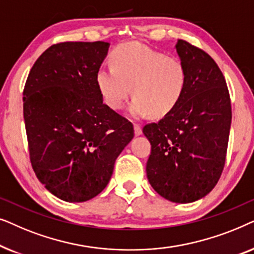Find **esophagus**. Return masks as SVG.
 <instances>
[{
  "label": "esophagus",
  "mask_w": 254,
  "mask_h": 254,
  "mask_svg": "<svg viewBox=\"0 0 254 254\" xmlns=\"http://www.w3.org/2000/svg\"><path fill=\"white\" fill-rule=\"evenodd\" d=\"M134 131H135V135L138 136V135L142 134V128L138 124H134Z\"/></svg>",
  "instance_id": "34e87169"
}]
</instances>
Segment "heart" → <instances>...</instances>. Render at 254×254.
Wrapping results in <instances>:
<instances>
[{
  "instance_id": "heart-1",
  "label": "heart",
  "mask_w": 254,
  "mask_h": 254,
  "mask_svg": "<svg viewBox=\"0 0 254 254\" xmlns=\"http://www.w3.org/2000/svg\"><path fill=\"white\" fill-rule=\"evenodd\" d=\"M111 61L112 65H102L96 75L99 91L111 109L120 110L133 93L131 117L150 114L161 118L171 112L183 98L187 71L178 59L129 41L114 48Z\"/></svg>"
}]
</instances>
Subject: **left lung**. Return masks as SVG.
<instances>
[{"label": "left lung", "mask_w": 254, "mask_h": 254, "mask_svg": "<svg viewBox=\"0 0 254 254\" xmlns=\"http://www.w3.org/2000/svg\"><path fill=\"white\" fill-rule=\"evenodd\" d=\"M176 50L186 68L187 86L171 112L143 127L151 144L147 177L161 196L189 203L206 196L223 171L231 102L210 55L182 39Z\"/></svg>", "instance_id": "1"}]
</instances>
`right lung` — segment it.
Listing matches in <instances>:
<instances>
[{
    "label": "right lung",
    "instance_id": "right-lung-1",
    "mask_svg": "<svg viewBox=\"0 0 254 254\" xmlns=\"http://www.w3.org/2000/svg\"><path fill=\"white\" fill-rule=\"evenodd\" d=\"M109 46L105 41L52 45L34 62L23 91L33 171L67 202L98 195L134 137L133 125L103 103L96 82Z\"/></svg>",
    "mask_w": 254,
    "mask_h": 254
}]
</instances>
